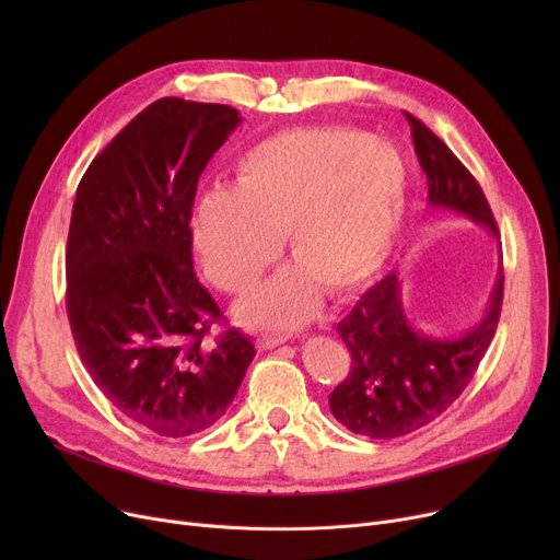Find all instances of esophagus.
Segmentation results:
<instances>
[{"instance_id":"esophagus-1","label":"esophagus","mask_w":560,"mask_h":560,"mask_svg":"<svg viewBox=\"0 0 560 560\" xmlns=\"http://www.w3.org/2000/svg\"><path fill=\"white\" fill-rule=\"evenodd\" d=\"M288 338L285 336H262L256 340V347L258 349H275L279 345H283Z\"/></svg>"}]
</instances>
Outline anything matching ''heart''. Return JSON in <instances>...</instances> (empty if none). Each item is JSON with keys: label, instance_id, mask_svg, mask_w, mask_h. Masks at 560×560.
Here are the masks:
<instances>
[{"label": "heart", "instance_id": "heart-1", "mask_svg": "<svg viewBox=\"0 0 560 560\" xmlns=\"http://www.w3.org/2000/svg\"><path fill=\"white\" fill-rule=\"evenodd\" d=\"M408 203V167L390 142L354 127L285 129L241 156L235 186H213L195 203L192 243L224 292L249 290L281 252L295 268L238 306L254 327L304 322L319 291L347 295L381 270Z\"/></svg>", "mask_w": 560, "mask_h": 560}]
</instances>
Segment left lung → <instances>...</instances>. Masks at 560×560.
<instances>
[{"mask_svg":"<svg viewBox=\"0 0 560 560\" xmlns=\"http://www.w3.org/2000/svg\"><path fill=\"white\" fill-rule=\"evenodd\" d=\"M404 115L427 174L429 203L467 215L499 238L490 203L475 176L422 120ZM502 300L504 270L499 268L486 317L463 338L438 340L408 325L395 272L376 281L338 325L351 368L329 395L334 418L359 435L388 440L443 416L472 381L490 347Z\"/></svg>","mask_w":560,"mask_h":560,"instance_id":"obj_1","label":"left lung"}]
</instances>
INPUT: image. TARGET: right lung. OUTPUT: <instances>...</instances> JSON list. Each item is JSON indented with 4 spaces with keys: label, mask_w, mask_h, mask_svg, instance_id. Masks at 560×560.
Here are the masks:
<instances>
[{
    "label": "right lung",
    "mask_w": 560,
    "mask_h": 560,
    "mask_svg": "<svg viewBox=\"0 0 560 560\" xmlns=\"http://www.w3.org/2000/svg\"><path fill=\"white\" fill-rule=\"evenodd\" d=\"M241 125L224 104L163 97L138 113L88 165L66 249V308L95 386L159 435L213 427L256 354L226 329L192 268L199 174Z\"/></svg>",
    "instance_id": "obj_1"
}]
</instances>
